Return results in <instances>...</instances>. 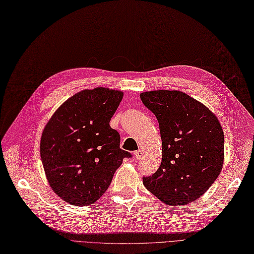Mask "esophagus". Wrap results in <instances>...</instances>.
Returning a JSON list of instances; mask_svg holds the SVG:
<instances>
[{
    "label": "esophagus",
    "mask_w": 254,
    "mask_h": 254,
    "mask_svg": "<svg viewBox=\"0 0 254 254\" xmlns=\"http://www.w3.org/2000/svg\"><path fill=\"white\" fill-rule=\"evenodd\" d=\"M134 156H135L136 160H142V157H143V151H142L141 149L136 150V151L134 152Z\"/></svg>",
    "instance_id": "obj_1"
}]
</instances>
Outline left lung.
<instances>
[{"label": "left lung", "mask_w": 254, "mask_h": 254, "mask_svg": "<svg viewBox=\"0 0 254 254\" xmlns=\"http://www.w3.org/2000/svg\"><path fill=\"white\" fill-rule=\"evenodd\" d=\"M156 117L163 145L162 163L144 186L163 203L181 206L202 196L220 176L224 132L205 105L179 90L139 94Z\"/></svg>", "instance_id": "left-lung-1"}]
</instances>
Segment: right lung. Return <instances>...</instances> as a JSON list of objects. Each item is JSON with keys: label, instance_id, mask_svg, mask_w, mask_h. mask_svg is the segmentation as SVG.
Returning a JSON list of instances; mask_svg holds the SVG:
<instances>
[{"label": "right lung", "instance_id": "right-lung-1", "mask_svg": "<svg viewBox=\"0 0 254 254\" xmlns=\"http://www.w3.org/2000/svg\"><path fill=\"white\" fill-rule=\"evenodd\" d=\"M123 92L99 87L63 103L43 130L40 151L50 187L66 203L88 206L106 191L131 153L109 122Z\"/></svg>", "mask_w": 254, "mask_h": 254}]
</instances>
